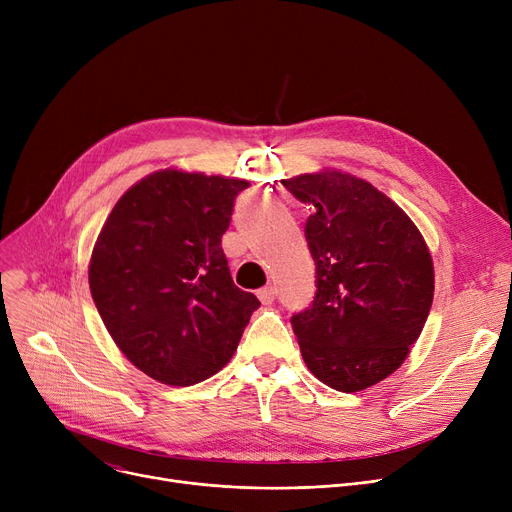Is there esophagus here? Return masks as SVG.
<instances>
[{"label": "esophagus", "instance_id": "34e87169", "mask_svg": "<svg viewBox=\"0 0 512 512\" xmlns=\"http://www.w3.org/2000/svg\"><path fill=\"white\" fill-rule=\"evenodd\" d=\"M257 297H259V301H261L263 305H272L274 299H276V288H274V286H265V288H261V290L257 292Z\"/></svg>", "mask_w": 512, "mask_h": 512}]
</instances>
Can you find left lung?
<instances>
[{"label":"left lung","instance_id":"8db88e82","mask_svg":"<svg viewBox=\"0 0 512 512\" xmlns=\"http://www.w3.org/2000/svg\"><path fill=\"white\" fill-rule=\"evenodd\" d=\"M313 211L305 224L317 292L292 315L319 382L361 392L411 353L434 301V261L409 215L373 184L324 168L282 180Z\"/></svg>","mask_w":512,"mask_h":512}]
</instances>
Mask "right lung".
Segmentation results:
<instances>
[{"instance_id":"1","label":"right lung","mask_w":512,"mask_h":512,"mask_svg":"<svg viewBox=\"0 0 512 512\" xmlns=\"http://www.w3.org/2000/svg\"><path fill=\"white\" fill-rule=\"evenodd\" d=\"M247 180L166 168L132 184L97 236L89 286L124 357L168 386H193L234 355L253 292L234 286L222 249Z\"/></svg>"}]
</instances>
